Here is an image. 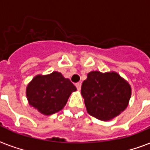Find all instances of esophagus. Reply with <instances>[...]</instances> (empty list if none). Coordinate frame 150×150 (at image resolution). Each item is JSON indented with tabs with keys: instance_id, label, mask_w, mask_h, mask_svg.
Listing matches in <instances>:
<instances>
[{
	"instance_id": "obj_1",
	"label": "esophagus",
	"mask_w": 150,
	"mask_h": 150,
	"mask_svg": "<svg viewBox=\"0 0 150 150\" xmlns=\"http://www.w3.org/2000/svg\"><path fill=\"white\" fill-rule=\"evenodd\" d=\"M75 86H76L78 90H80L81 89V86H82V84L80 82H77V83H75Z\"/></svg>"
}]
</instances>
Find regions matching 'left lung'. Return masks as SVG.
Instances as JSON below:
<instances>
[{
  "instance_id": "left-lung-1",
  "label": "left lung",
  "mask_w": 150,
  "mask_h": 150,
  "mask_svg": "<svg viewBox=\"0 0 150 150\" xmlns=\"http://www.w3.org/2000/svg\"><path fill=\"white\" fill-rule=\"evenodd\" d=\"M87 112L101 121L121 114L130 100L131 86L116 72L91 71L81 89Z\"/></svg>"
}]
</instances>
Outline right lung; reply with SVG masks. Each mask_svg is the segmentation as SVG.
Listing matches in <instances>:
<instances>
[{"label":"right lung","mask_w":150,"mask_h":150,"mask_svg":"<svg viewBox=\"0 0 150 150\" xmlns=\"http://www.w3.org/2000/svg\"><path fill=\"white\" fill-rule=\"evenodd\" d=\"M76 87L61 73L54 71L47 75H37L28 85L26 96L29 105L45 115L63 109Z\"/></svg>","instance_id":"obj_1"}]
</instances>
